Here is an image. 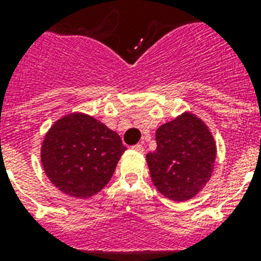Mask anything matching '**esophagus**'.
Returning <instances> with one entry per match:
<instances>
[{"label":"esophagus","mask_w":261,"mask_h":261,"mask_svg":"<svg viewBox=\"0 0 261 261\" xmlns=\"http://www.w3.org/2000/svg\"><path fill=\"white\" fill-rule=\"evenodd\" d=\"M131 150L142 154V153H145V146L143 145H135V146H131Z\"/></svg>","instance_id":"34e87169"}]
</instances>
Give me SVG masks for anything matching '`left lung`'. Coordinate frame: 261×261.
Segmentation results:
<instances>
[{"label":"left lung","mask_w":261,"mask_h":261,"mask_svg":"<svg viewBox=\"0 0 261 261\" xmlns=\"http://www.w3.org/2000/svg\"><path fill=\"white\" fill-rule=\"evenodd\" d=\"M157 149L146 154L151 181L165 198L186 202L210 181L217 143L204 120L186 111L155 131Z\"/></svg>","instance_id":"1"}]
</instances>
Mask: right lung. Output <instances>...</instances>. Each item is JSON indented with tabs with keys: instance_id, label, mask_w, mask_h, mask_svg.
<instances>
[{
	"instance_id": "add662e5",
	"label": "right lung",
	"mask_w": 261,
	"mask_h": 261,
	"mask_svg": "<svg viewBox=\"0 0 261 261\" xmlns=\"http://www.w3.org/2000/svg\"><path fill=\"white\" fill-rule=\"evenodd\" d=\"M124 150L118 133L90 115L70 112L46 133L40 161L59 191L87 199L108 184Z\"/></svg>"
}]
</instances>
